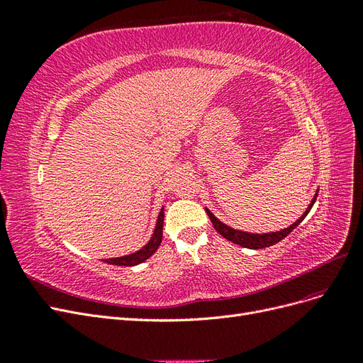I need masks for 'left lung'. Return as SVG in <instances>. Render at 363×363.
<instances>
[{"instance_id": "left-lung-1", "label": "left lung", "mask_w": 363, "mask_h": 363, "mask_svg": "<svg viewBox=\"0 0 363 363\" xmlns=\"http://www.w3.org/2000/svg\"><path fill=\"white\" fill-rule=\"evenodd\" d=\"M316 196H318V194H315L309 207L306 208V212L298 219H296V221L292 225H289L288 228L280 230V232H272V233H265V235H252V233H247V232H240V230H235V228L228 227V225H225V224L219 221V219L211 211H208V208H206V212H207L208 218H211V221H212L215 230L223 238H225L227 240H232L233 244H238L240 247L251 248V250H259V248H267V247H271L274 244L280 242V240L286 238L296 225H300V223L306 218V215L311 212L313 203L316 201Z\"/></svg>"}]
</instances>
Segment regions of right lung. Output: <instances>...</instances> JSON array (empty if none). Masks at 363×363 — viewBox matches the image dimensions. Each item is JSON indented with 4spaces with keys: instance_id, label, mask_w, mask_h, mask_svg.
<instances>
[{
    "instance_id": "right-lung-1",
    "label": "right lung",
    "mask_w": 363,
    "mask_h": 363,
    "mask_svg": "<svg viewBox=\"0 0 363 363\" xmlns=\"http://www.w3.org/2000/svg\"><path fill=\"white\" fill-rule=\"evenodd\" d=\"M163 207L162 211L159 213V218H157V224H156V228H155V233H152L150 242L142 247L139 251L133 252V255H128V256H123V257H115V259H106L104 262L111 263V265H119V267H135L138 265V263H142L145 262L148 257H151L152 255H155L156 250L159 248L160 242H162V230H163Z\"/></svg>"
}]
</instances>
